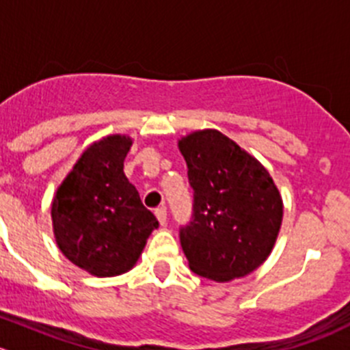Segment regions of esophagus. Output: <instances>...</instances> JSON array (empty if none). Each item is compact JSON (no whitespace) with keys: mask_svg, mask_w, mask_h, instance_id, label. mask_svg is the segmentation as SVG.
<instances>
[{"mask_svg":"<svg viewBox=\"0 0 350 350\" xmlns=\"http://www.w3.org/2000/svg\"><path fill=\"white\" fill-rule=\"evenodd\" d=\"M155 215H157V219H159L160 226H165V224H167V208L165 207L157 208Z\"/></svg>","mask_w":350,"mask_h":350,"instance_id":"esophagus-1","label":"esophagus"}]
</instances>
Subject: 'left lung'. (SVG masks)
Listing matches in <instances>:
<instances>
[{
	"label": "left lung",
	"instance_id": "8db88e82",
	"mask_svg": "<svg viewBox=\"0 0 350 350\" xmlns=\"http://www.w3.org/2000/svg\"><path fill=\"white\" fill-rule=\"evenodd\" d=\"M193 188V221L181 230L188 266L217 283L243 278L269 257L283 200L267 169L217 129L178 139Z\"/></svg>",
	"mask_w": 350,
	"mask_h": 350
}]
</instances>
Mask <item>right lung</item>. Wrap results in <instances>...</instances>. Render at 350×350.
Wrapping results in <instances>:
<instances>
[{
  "mask_svg": "<svg viewBox=\"0 0 350 350\" xmlns=\"http://www.w3.org/2000/svg\"><path fill=\"white\" fill-rule=\"evenodd\" d=\"M133 145L127 135L91 143L51 200V223L60 252L98 278L135 267L159 221L145 208L124 174Z\"/></svg>",
  "mask_w": 350,
  "mask_h": 350,
  "instance_id": "obj_1",
  "label": "right lung"
}]
</instances>
